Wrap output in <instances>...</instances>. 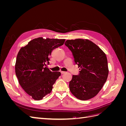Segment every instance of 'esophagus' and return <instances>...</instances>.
I'll return each instance as SVG.
<instances>
[{"label": "esophagus", "mask_w": 126, "mask_h": 126, "mask_svg": "<svg viewBox=\"0 0 126 126\" xmlns=\"http://www.w3.org/2000/svg\"><path fill=\"white\" fill-rule=\"evenodd\" d=\"M60 72H61V74H62V75H63V74H64V73H65V71H60Z\"/></svg>", "instance_id": "obj_1"}]
</instances>
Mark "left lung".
Wrapping results in <instances>:
<instances>
[{
	"mask_svg": "<svg viewBox=\"0 0 126 126\" xmlns=\"http://www.w3.org/2000/svg\"><path fill=\"white\" fill-rule=\"evenodd\" d=\"M64 45L72 52L80 71L69 81L72 94L78 99L94 97L101 89L108 75L107 58L101 49L87 39L67 40Z\"/></svg>",
	"mask_w": 126,
	"mask_h": 126,
	"instance_id": "1",
	"label": "left lung"
}]
</instances>
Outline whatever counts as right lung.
<instances>
[{"label": "right lung", "instance_id": "obj_1", "mask_svg": "<svg viewBox=\"0 0 126 126\" xmlns=\"http://www.w3.org/2000/svg\"><path fill=\"white\" fill-rule=\"evenodd\" d=\"M65 39H44L39 37L29 41L19 51L15 72L19 83L33 99L39 100L50 93L52 85L61 75L46 67L52 51L63 45Z\"/></svg>", "mask_w": 126, "mask_h": 126}]
</instances>
